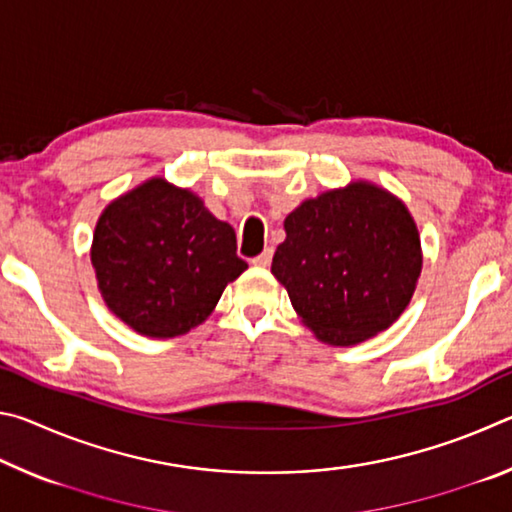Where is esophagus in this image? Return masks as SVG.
I'll return each instance as SVG.
<instances>
[{"mask_svg": "<svg viewBox=\"0 0 512 512\" xmlns=\"http://www.w3.org/2000/svg\"><path fill=\"white\" fill-rule=\"evenodd\" d=\"M271 259H273V248H266L264 253H259V255L253 259V264L266 268L268 264H271Z\"/></svg>", "mask_w": 512, "mask_h": 512, "instance_id": "obj_1", "label": "esophagus"}]
</instances>
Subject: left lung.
<instances>
[{
	"label": "left lung",
	"mask_w": 512,
	"mask_h": 512,
	"mask_svg": "<svg viewBox=\"0 0 512 512\" xmlns=\"http://www.w3.org/2000/svg\"><path fill=\"white\" fill-rule=\"evenodd\" d=\"M273 275L320 341L357 345L384 332L420 277L418 228L384 189L352 183L302 203L284 219Z\"/></svg>",
	"instance_id": "left-lung-1"
}]
</instances>
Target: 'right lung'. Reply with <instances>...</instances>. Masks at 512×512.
Listing matches in <instances>:
<instances>
[{
    "label": "right lung",
    "mask_w": 512,
    "mask_h": 512,
    "mask_svg": "<svg viewBox=\"0 0 512 512\" xmlns=\"http://www.w3.org/2000/svg\"><path fill=\"white\" fill-rule=\"evenodd\" d=\"M92 266L115 316L144 336L185 334L246 271L230 223L201 198L153 178L103 210Z\"/></svg>",
    "instance_id": "right-lung-1"
}]
</instances>
